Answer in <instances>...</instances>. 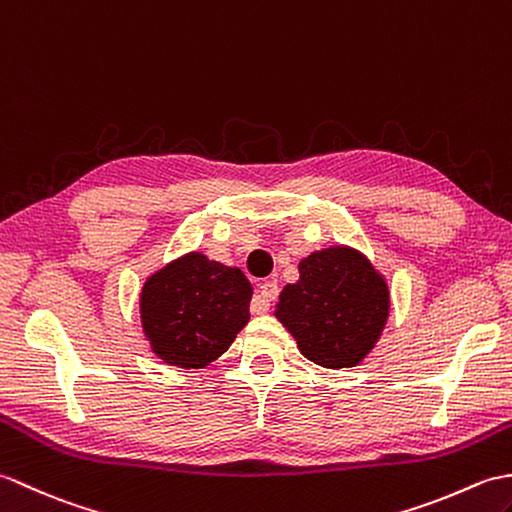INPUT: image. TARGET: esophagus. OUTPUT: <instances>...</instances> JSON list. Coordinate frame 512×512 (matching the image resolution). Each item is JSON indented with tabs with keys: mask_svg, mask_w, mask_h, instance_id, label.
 <instances>
[{
	"mask_svg": "<svg viewBox=\"0 0 512 512\" xmlns=\"http://www.w3.org/2000/svg\"><path fill=\"white\" fill-rule=\"evenodd\" d=\"M278 298V285L274 280L263 282V285L258 287L254 300H252V313L254 315H265L269 311L271 302Z\"/></svg>",
	"mask_w": 512,
	"mask_h": 512,
	"instance_id": "obj_1",
	"label": "esophagus"
}]
</instances>
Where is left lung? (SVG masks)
I'll use <instances>...</instances> for the list:
<instances>
[{
    "label": "left lung",
    "mask_w": 512,
    "mask_h": 512,
    "mask_svg": "<svg viewBox=\"0 0 512 512\" xmlns=\"http://www.w3.org/2000/svg\"><path fill=\"white\" fill-rule=\"evenodd\" d=\"M298 271L300 278L278 295L276 320L317 366H359L388 324V278L350 245L315 249L300 260Z\"/></svg>",
    "instance_id": "8db88e82"
}]
</instances>
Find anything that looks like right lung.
<instances>
[{
    "mask_svg": "<svg viewBox=\"0 0 512 512\" xmlns=\"http://www.w3.org/2000/svg\"><path fill=\"white\" fill-rule=\"evenodd\" d=\"M252 285L238 267L188 252L144 280L142 335L157 359L184 370L206 368L249 322Z\"/></svg>",
    "mask_w": 512,
    "mask_h": 512,
    "instance_id": "obj_1",
    "label": "right lung"
}]
</instances>
